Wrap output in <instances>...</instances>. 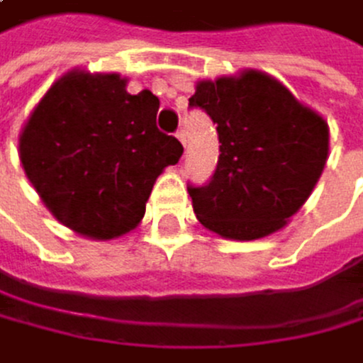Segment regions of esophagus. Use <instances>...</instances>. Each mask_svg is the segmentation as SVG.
<instances>
[{
	"instance_id": "obj_1",
	"label": "esophagus",
	"mask_w": 363,
	"mask_h": 363,
	"mask_svg": "<svg viewBox=\"0 0 363 363\" xmlns=\"http://www.w3.org/2000/svg\"><path fill=\"white\" fill-rule=\"evenodd\" d=\"M176 138H178V140H180V143H183V147L187 145V135H185V131H183V129H180V131L176 133Z\"/></svg>"
}]
</instances>
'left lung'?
<instances>
[{"instance_id":"1","label":"left lung","mask_w":363,"mask_h":363,"mask_svg":"<svg viewBox=\"0 0 363 363\" xmlns=\"http://www.w3.org/2000/svg\"><path fill=\"white\" fill-rule=\"evenodd\" d=\"M189 106L212 118L220 143L209 183L187 187L196 218L234 241L286 228L328 160V122L279 79L255 69L203 79Z\"/></svg>"}]
</instances>
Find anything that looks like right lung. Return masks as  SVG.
I'll return each instance as SVG.
<instances>
[{
	"label": "right lung",
	"instance_id": "obj_1",
	"mask_svg": "<svg viewBox=\"0 0 363 363\" xmlns=\"http://www.w3.org/2000/svg\"><path fill=\"white\" fill-rule=\"evenodd\" d=\"M160 100L118 73L73 69L50 86L19 135V160L62 225L96 241L131 232L183 145L156 127Z\"/></svg>",
	"mask_w": 363,
	"mask_h": 363
}]
</instances>
